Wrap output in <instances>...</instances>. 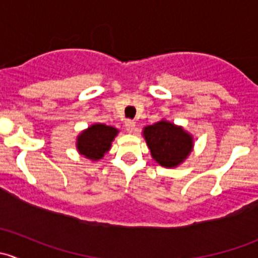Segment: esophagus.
<instances>
[{"label": "esophagus", "mask_w": 258, "mask_h": 258, "mask_svg": "<svg viewBox=\"0 0 258 258\" xmlns=\"http://www.w3.org/2000/svg\"><path fill=\"white\" fill-rule=\"evenodd\" d=\"M135 127H136V122L134 119H126L124 121V128H126L127 132L132 134L135 131Z\"/></svg>", "instance_id": "esophagus-1"}]
</instances>
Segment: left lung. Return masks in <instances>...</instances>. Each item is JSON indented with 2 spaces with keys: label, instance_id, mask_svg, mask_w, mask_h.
<instances>
[{
  "label": "left lung",
  "instance_id": "1",
  "mask_svg": "<svg viewBox=\"0 0 258 258\" xmlns=\"http://www.w3.org/2000/svg\"><path fill=\"white\" fill-rule=\"evenodd\" d=\"M145 139L152 157L165 167H175L188 156L192 137L181 127L161 121L145 127Z\"/></svg>",
  "mask_w": 258,
  "mask_h": 258
}]
</instances>
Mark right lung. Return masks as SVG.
<instances>
[{"mask_svg": "<svg viewBox=\"0 0 258 258\" xmlns=\"http://www.w3.org/2000/svg\"><path fill=\"white\" fill-rule=\"evenodd\" d=\"M117 130L106 124H93L79 136L77 148L81 155L91 160H100L110 150Z\"/></svg>", "mask_w": 258, "mask_h": 258, "instance_id": "1", "label": "right lung"}]
</instances>
